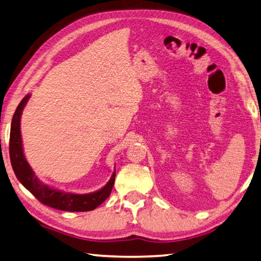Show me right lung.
Here are the masks:
<instances>
[{
    "mask_svg": "<svg viewBox=\"0 0 261 261\" xmlns=\"http://www.w3.org/2000/svg\"><path fill=\"white\" fill-rule=\"evenodd\" d=\"M30 95L24 96L23 99L20 101L11 122L9 150L10 161H11L15 176L28 191L32 192L40 202L46 206L65 212L94 211L110 197L115 181V171L106 186L99 189L98 191L86 193V195H75V193L56 190V189L46 186L45 183L39 181L37 176H35V173L28 164V162L25 161L22 149L21 131H20V120H21L22 111Z\"/></svg>",
    "mask_w": 261,
    "mask_h": 261,
    "instance_id": "add662e5",
    "label": "right lung"
}]
</instances>
